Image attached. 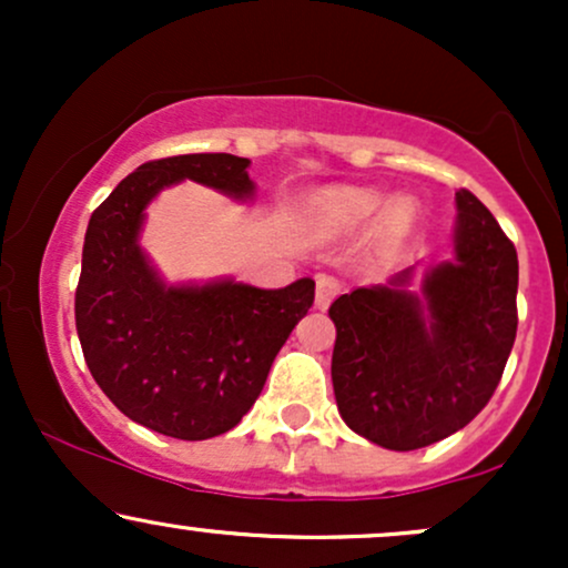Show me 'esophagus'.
Wrapping results in <instances>:
<instances>
[{
	"mask_svg": "<svg viewBox=\"0 0 568 568\" xmlns=\"http://www.w3.org/2000/svg\"><path fill=\"white\" fill-rule=\"evenodd\" d=\"M338 293H342V283H338L336 277L317 275V280H315V304H317V310H325V306L334 302Z\"/></svg>",
	"mask_w": 568,
	"mask_h": 568,
	"instance_id": "esophagus-1",
	"label": "esophagus"
}]
</instances>
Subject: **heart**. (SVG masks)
Wrapping results in <instances>:
<instances>
[{
    "label": "heart",
    "mask_w": 568,
    "mask_h": 568,
    "mask_svg": "<svg viewBox=\"0 0 568 568\" xmlns=\"http://www.w3.org/2000/svg\"><path fill=\"white\" fill-rule=\"evenodd\" d=\"M384 194L376 189H338L323 200V219L334 230H357L368 224L376 213L382 211ZM416 205L414 200L397 197L382 213V234L384 237H400L414 221Z\"/></svg>",
    "instance_id": "b5f03b06"
}]
</instances>
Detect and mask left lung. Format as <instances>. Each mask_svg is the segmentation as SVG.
I'll return each mask as SVG.
<instances>
[{
    "mask_svg": "<svg viewBox=\"0 0 568 568\" xmlns=\"http://www.w3.org/2000/svg\"><path fill=\"white\" fill-rule=\"evenodd\" d=\"M456 258L429 272L425 302L400 288L403 272L393 288H357L328 310L338 414L393 452L470 425L491 400L518 331L515 245L470 189L456 192Z\"/></svg>",
    "mask_w": 568,
    "mask_h": 568,
    "instance_id": "1",
    "label": "left lung"
}]
</instances>
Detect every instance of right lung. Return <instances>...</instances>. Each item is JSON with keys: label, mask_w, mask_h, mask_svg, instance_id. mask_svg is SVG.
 Masks as SVG:
<instances>
[{"label": "right lung", "mask_w": 568, "mask_h": 568, "mask_svg": "<svg viewBox=\"0 0 568 568\" xmlns=\"http://www.w3.org/2000/svg\"><path fill=\"white\" fill-rule=\"evenodd\" d=\"M247 160L179 154L143 162L90 216L74 317L98 387L122 414L179 440L216 438L262 393L272 361L315 302V280L280 291L243 283L168 288L143 258V207L181 179L232 197L253 192Z\"/></svg>", "instance_id": "right-lung-1"}]
</instances>
